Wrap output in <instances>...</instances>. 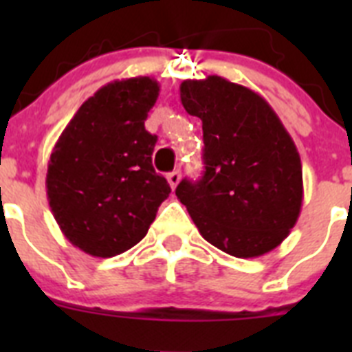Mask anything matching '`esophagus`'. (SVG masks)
Returning <instances> with one entry per match:
<instances>
[{
	"instance_id": "1",
	"label": "esophagus",
	"mask_w": 352,
	"mask_h": 352,
	"mask_svg": "<svg viewBox=\"0 0 352 352\" xmlns=\"http://www.w3.org/2000/svg\"><path fill=\"white\" fill-rule=\"evenodd\" d=\"M179 179H182V174H179V170H173V173L167 174V182H169V185L173 190L176 188V186H178Z\"/></svg>"
}]
</instances>
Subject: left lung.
I'll return each instance as SVG.
<instances>
[{"instance_id": "1", "label": "left lung", "mask_w": 352, "mask_h": 352, "mask_svg": "<svg viewBox=\"0 0 352 352\" xmlns=\"http://www.w3.org/2000/svg\"><path fill=\"white\" fill-rule=\"evenodd\" d=\"M185 111L203 121L204 176L176 188L199 232L229 256L272 252L303 203L298 148L259 93L219 76L183 80Z\"/></svg>"}]
</instances>
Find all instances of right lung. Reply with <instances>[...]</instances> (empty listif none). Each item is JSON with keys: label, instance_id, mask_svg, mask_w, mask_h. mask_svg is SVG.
Here are the masks:
<instances>
[{"label": "right lung", "instance_id": "1", "mask_svg": "<svg viewBox=\"0 0 352 352\" xmlns=\"http://www.w3.org/2000/svg\"><path fill=\"white\" fill-rule=\"evenodd\" d=\"M160 86L130 77L102 86L56 141L47 166L49 206L65 238L93 257L138 245L170 194L151 164L157 135L144 129Z\"/></svg>", "mask_w": 352, "mask_h": 352}]
</instances>
